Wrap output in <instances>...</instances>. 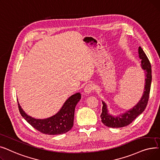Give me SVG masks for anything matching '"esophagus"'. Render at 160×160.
Instances as JSON below:
<instances>
[{"label":"esophagus","instance_id":"obj_1","mask_svg":"<svg viewBox=\"0 0 160 160\" xmlns=\"http://www.w3.org/2000/svg\"><path fill=\"white\" fill-rule=\"evenodd\" d=\"M95 86L94 85L92 84V83H88V84H87L85 87V92L86 94H90L91 92H92V91L95 89Z\"/></svg>","mask_w":160,"mask_h":160}]
</instances>
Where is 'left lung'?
Returning a JSON list of instances; mask_svg holds the SVG:
<instances>
[{
	"label": "left lung",
	"mask_w": 160,
	"mask_h": 160,
	"mask_svg": "<svg viewBox=\"0 0 160 160\" xmlns=\"http://www.w3.org/2000/svg\"><path fill=\"white\" fill-rule=\"evenodd\" d=\"M139 57L141 59V66L145 72V85L142 96L134 107L118 116H112L108 112L107 105L102 101V112L100 115L102 123L109 128H122L130 124L144 111L148 103L152 82V70L149 60L141 47L139 48Z\"/></svg>",
	"instance_id": "8db88e82"
}]
</instances>
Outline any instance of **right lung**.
<instances>
[{
  "instance_id": "right-lung-1",
  "label": "right lung",
  "mask_w": 160,
  "mask_h": 160,
  "mask_svg": "<svg viewBox=\"0 0 160 160\" xmlns=\"http://www.w3.org/2000/svg\"><path fill=\"white\" fill-rule=\"evenodd\" d=\"M81 98L79 92L71 96L57 114L44 119H37L28 115L18 102L20 114L28 123L42 133L53 135L65 133L71 130L73 126L75 106Z\"/></svg>"
}]
</instances>
